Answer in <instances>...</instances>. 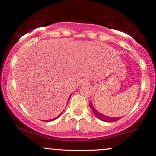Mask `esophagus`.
Returning <instances> with one entry per match:
<instances>
[{"instance_id":"1","label":"esophagus","mask_w":156,"mask_h":156,"mask_svg":"<svg viewBox=\"0 0 156 156\" xmlns=\"http://www.w3.org/2000/svg\"><path fill=\"white\" fill-rule=\"evenodd\" d=\"M80 82H81L82 86H84V85H87L88 83V80L86 79V78H83Z\"/></svg>"}]
</instances>
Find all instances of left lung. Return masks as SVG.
<instances>
[{
    "label": "left lung",
    "mask_w": 156,
    "mask_h": 156,
    "mask_svg": "<svg viewBox=\"0 0 156 156\" xmlns=\"http://www.w3.org/2000/svg\"><path fill=\"white\" fill-rule=\"evenodd\" d=\"M89 106H90V108L92 110V112H94V114H95V115L98 118V119H99L100 120H101V121L106 122H113L117 121V120L120 119L122 117H108V116L104 115V114L100 113L99 112H98L97 110H96L95 108L94 107V106H93L91 102H90V103H89Z\"/></svg>",
    "instance_id": "left-lung-1"
}]
</instances>
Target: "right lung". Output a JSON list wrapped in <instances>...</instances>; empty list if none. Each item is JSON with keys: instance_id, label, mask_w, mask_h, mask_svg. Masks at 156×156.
Wrapping results in <instances>:
<instances>
[{"instance_id": "add662e5", "label": "right lung", "mask_w": 156, "mask_h": 156, "mask_svg": "<svg viewBox=\"0 0 156 156\" xmlns=\"http://www.w3.org/2000/svg\"><path fill=\"white\" fill-rule=\"evenodd\" d=\"M70 96H71V95H70V97H69V98H68V101H69V99H70ZM68 103H67V104H68ZM62 113H61V114H59V115L58 116V117H55V118H54V119H49V120H44V121H45V122H48V121H53V120H55V119H58V118L59 117H60V116L61 115V114H62Z\"/></svg>"}]
</instances>
